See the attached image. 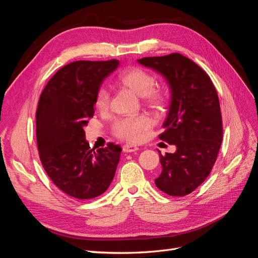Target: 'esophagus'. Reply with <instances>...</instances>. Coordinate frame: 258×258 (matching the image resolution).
Listing matches in <instances>:
<instances>
[{
    "mask_svg": "<svg viewBox=\"0 0 258 258\" xmlns=\"http://www.w3.org/2000/svg\"><path fill=\"white\" fill-rule=\"evenodd\" d=\"M122 151L124 153H135L137 151H139V147L136 145H129V144H124L122 146Z\"/></svg>",
    "mask_w": 258,
    "mask_h": 258,
    "instance_id": "esophagus-1",
    "label": "esophagus"
}]
</instances>
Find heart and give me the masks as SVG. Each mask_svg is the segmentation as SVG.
I'll return each instance as SVG.
<instances>
[{
  "mask_svg": "<svg viewBox=\"0 0 258 258\" xmlns=\"http://www.w3.org/2000/svg\"><path fill=\"white\" fill-rule=\"evenodd\" d=\"M118 82L134 90L137 95L143 97L146 103L159 105L163 97L161 92L154 89L155 77L140 68L128 69L118 75ZM111 93L105 86H101L97 90L95 104L99 111H106L110 104ZM154 120L148 115L124 116L116 118L112 122L113 135L122 141L138 143L142 141L146 132L152 128Z\"/></svg>",
  "mask_w": 258,
  "mask_h": 258,
  "instance_id": "obj_1",
  "label": "heart"
}]
</instances>
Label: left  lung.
Listing matches in <instances>:
<instances>
[{"label":"left lung","mask_w":258,"mask_h":258,"mask_svg":"<svg viewBox=\"0 0 258 258\" xmlns=\"http://www.w3.org/2000/svg\"><path fill=\"white\" fill-rule=\"evenodd\" d=\"M138 62L165 77L171 92L159 139L175 145L176 152L160 154L162 171L155 184L169 196H186L206 181L221 148L223 123L216 89L204 70L181 53Z\"/></svg>","instance_id":"1"}]
</instances>
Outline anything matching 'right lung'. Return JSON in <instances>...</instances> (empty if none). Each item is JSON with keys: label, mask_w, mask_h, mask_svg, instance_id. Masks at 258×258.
<instances>
[{"label": "right lung", "mask_w": 258, "mask_h": 258, "mask_svg": "<svg viewBox=\"0 0 258 258\" xmlns=\"http://www.w3.org/2000/svg\"><path fill=\"white\" fill-rule=\"evenodd\" d=\"M116 59L74 61L61 68L41 93L36 110L38 155L60 190L76 199L102 195L112 183L121 148H90L84 127L95 114L97 90L118 67Z\"/></svg>", "instance_id": "add662e5"}]
</instances>
